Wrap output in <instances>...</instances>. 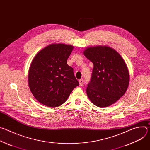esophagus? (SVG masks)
I'll return each instance as SVG.
<instances>
[{
	"label": "esophagus",
	"instance_id": "obj_1",
	"mask_svg": "<svg viewBox=\"0 0 150 150\" xmlns=\"http://www.w3.org/2000/svg\"><path fill=\"white\" fill-rule=\"evenodd\" d=\"M79 85L80 86H82V85H83V80L82 79H79Z\"/></svg>",
	"mask_w": 150,
	"mask_h": 150
}]
</instances>
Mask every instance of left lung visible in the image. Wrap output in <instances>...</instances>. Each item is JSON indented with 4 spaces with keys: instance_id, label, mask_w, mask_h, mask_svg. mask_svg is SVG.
I'll use <instances>...</instances> for the list:
<instances>
[{
    "instance_id": "1",
    "label": "left lung",
    "mask_w": 150,
    "mask_h": 150,
    "mask_svg": "<svg viewBox=\"0 0 150 150\" xmlns=\"http://www.w3.org/2000/svg\"><path fill=\"white\" fill-rule=\"evenodd\" d=\"M83 53L94 65L87 88L89 99L99 108L111 105L125 94L129 83L125 62L117 51L109 46L89 47Z\"/></svg>"
}]
</instances>
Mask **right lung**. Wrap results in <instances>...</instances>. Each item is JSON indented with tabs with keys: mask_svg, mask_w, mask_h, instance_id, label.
<instances>
[{
	"mask_svg": "<svg viewBox=\"0 0 150 150\" xmlns=\"http://www.w3.org/2000/svg\"><path fill=\"white\" fill-rule=\"evenodd\" d=\"M74 46L51 44L37 53L28 71L31 92L40 103L56 108L65 103L79 85L74 69L67 63Z\"/></svg>",
	"mask_w": 150,
	"mask_h": 150,
	"instance_id": "obj_1",
	"label": "right lung"
}]
</instances>
